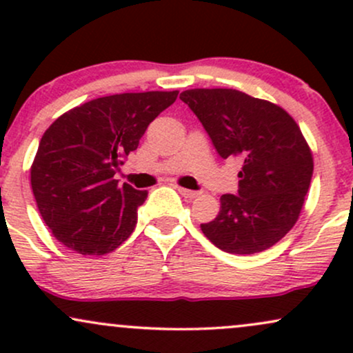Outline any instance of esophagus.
<instances>
[{
  "instance_id": "esophagus-1",
  "label": "esophagus",
  "mask_w": 353,
  "mask_h": 353,
  "mask_svg": "<svg viewBox=\"0 0 353 353\" xmlns=\"http://www.w3.org/2000/svg\"><path fill=\"white\" fill-rule=\"evenodd\" d=\"M179 190V194L182 197H185V199H194V197L199 196L201 192H197V190H190V189H184V188H177Z\"/></svg>"
}]
</instances>
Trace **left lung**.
Here are the masks:
<instances>
[{"label": "left lung", "instance_id": "8db88e82", "mask_svg": "<svg viewBox=\"0 0 353 353\" xmlns=\"http://www.w3.org/2000/svg\"><path fill=\"white\" fill-rule=\"evenodd\" d=\"M222 159L242 163L237 194L221 197V210L204 236L229 254H257L294 228L310 188L314 157L294 117L277 104L237 89L181 92Z\"/></svg>", "mask_w": 353, "mask_h": 353}]
</instances>
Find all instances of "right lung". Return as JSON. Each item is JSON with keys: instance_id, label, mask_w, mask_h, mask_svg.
Wrapping results in <instances>:
<instances>
[{"instance_id": "right-lung-1", "label": "right lung", "mask_w": 353, "mask_h": 353, "mask_svg": "<svg viewBox=\"0 0 353 353\" xmlns=\"http://www.w3.org/2000/svg\"><path fill=\"white\" fill-rule=\"evenodd\" d=\"M177 94L104 96L72 108L46 129L31 165V188L43 221L64 247L104 255L131 236L148 190L121 185L114 174Z\"/></svg>"}]
</instances>
